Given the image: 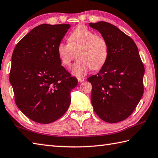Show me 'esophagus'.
Segmentation results:
<instances>
[{
    "label": "esophagus",
    "mask_w": 158,
    "mask_h": 158,
    "mask_svg": "<svg viewBox=\"0 0 158 158\" xmlns=\"http://www.w3.org/2000/svg\"><path fill=\"white\" fill-rule=\"evenodd\" d=\"M77 80H78V81L79 83H81L83 81H84L85 79L84 78H82V77H78V78H77Z\"/></svg>",
    "instance_id": "1"
}]
</instances>
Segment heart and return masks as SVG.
Segmentation results:
<instances>
[{"instance_id": "b5f03b06", "label": "heart", "mask_w": 158, "mask_h": 158, "mask_svg": "<svg viewBox=\"0 0 158 158\" xmlns=\"http://www.w3.org/2000/svg\"><path fill=\"white\" fill-rule=\"evenodd\" d=\"M68 42H60L57 53L61 63L70 66L76 57L79 59L71 69V73L77 77L85 75L91 68L100 69L107 60L108 46L104 38L83 26L77 27L68 36Z\"/></svg>"}]
</instances>
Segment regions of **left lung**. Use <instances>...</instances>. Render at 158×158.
<instances>
[{
	"instance_id": "1",
	"label": "left lung",
	"mask_w": 158,
	"mask_h": 158,
	"mask_svg": "<svg viewBox=\"0 0 158 158\" xmlns=\"http://www.w3.org/2000/svg\"><path fill=\"white\" fill-rule=\"evenodd\" d=\"M106 39L107 60L97 75L88 79L94 112L104 121L115 123L131 115L144 92V67L134 40L113 24L89 23Z\"/></svg>"
}]
</instances>
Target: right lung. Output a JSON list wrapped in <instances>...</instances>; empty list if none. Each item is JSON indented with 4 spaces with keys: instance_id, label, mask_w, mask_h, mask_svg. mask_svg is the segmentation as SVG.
Here are the masks:
<instances>
[{
    "instance_id": "1",
    "label": "right lung",
    "mask_w": 158,
    "mask_h": 158,
    "mask_svg": "<svg viewBox=\"0 0 158 158\" xmlns=\"http://www.w3.org/2000/svg\"><path fill=\"white\" fill-rule=\"evenodd\" d=\"M68 24H42L18 43L11 57L9 81L17 107L36 123L48 124L69 109L77 79L61 66L57 46Z\"/></svg>"
}]
</instances>
